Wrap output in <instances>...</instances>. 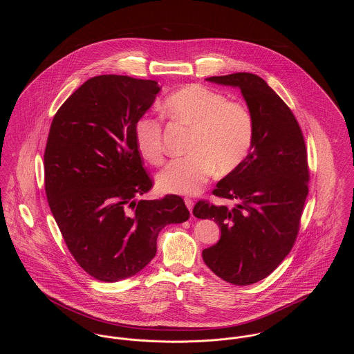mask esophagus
<instances>
[{
	"label": "esophagus",
	"mask_w": 354,
	"mask_h": 354,
	"mask_svg": "<svg viewBox=\"0 0 354 354\" xmlns=\"http://www.w3.org/2000/svg\"><path fill=\"white\" fill-rule=\"evenodd\" d=\"M184 202L187 204V207H188L189 212H192V208H194V201H192V199H189V198H185V199H184Z\"/></svg>",
	"instance_id": "1"
}]
</instances>
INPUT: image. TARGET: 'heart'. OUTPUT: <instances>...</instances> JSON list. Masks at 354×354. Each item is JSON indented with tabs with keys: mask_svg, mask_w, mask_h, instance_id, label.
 Returning <instances> with one entry per match:
<instances>
[{
	"mask_svg": "<svg viewBox=\"0 0 354 354\" xmlns=\"http://www.w3.org/2000/svg\"><path fill=\"white\" fill-rule=\"evenodd\" d=\"M162 111L174 122L189 127L192 133L188 156L174 159L158 176L162 192L195 195L214 174L236 170L251 151L253 118L247 106L199 84H188L171 93L162 104ZM138 152L152 165L165 158L162 122L143 115L135 125Z\"/></svg>",
	"mask_w": 354,
	"mask_h": 354,
	"instance_id": "heart-1",
	"label": "heart"
}]
</instances>
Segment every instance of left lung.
<instances>
[{
    "label": "left lung",
    "mask_w": 354,
    "mask_h": 354,
    "mask_svg": "<svg viewBox=\"0 0 354 354\" xmlns=\"http://www.w3.org/2000/svg\"><path fill=\"white\" fill-rule=\"evenodd\" d=\"M239 88L253 118V143L244 162L214 189L234 207L196 203L194 215L214 219L219 241L203 251L207 267L223 281L245 286L270 275L290 252L308 195L303 132L277 93L253 73L207 77Z\"/></svg>",
    "instance_id": "obj_1"
}]
</instances>
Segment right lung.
I'll use <instances>...</instances> for the list:
<instances>
[{"mask_svg":"<svg viewBox=\"0 0 354 354\" xmlns=\"http://www.w3.org/2000/svg\"><path fill=\"white\" fill-rule=\"evenodd\" d=\"M155 80L101 75L55 113L45 150V189L69 252L91 277L117 282L142 271L156 237L189 218L184 201L140 199L152 187L135 125L152 106Z\"/></svg>","mask_w":354,"mask_h":354,"instance_id":"1","label":"right lung"}]
</instances>
